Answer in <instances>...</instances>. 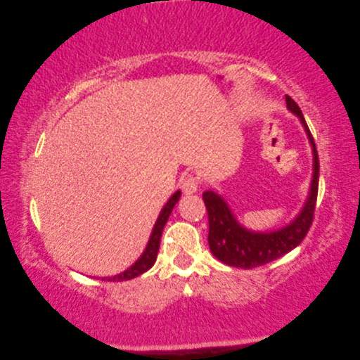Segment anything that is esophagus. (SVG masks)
Segmentation results:
<instances>
[{
    "instance_id": "1",
    "label": "esophagus",
    "mask_w": 360,
    "mask_h": 360,
    "mask_svg": "<svg viewBox=\"0 0 360 360\" xmlns=\"http://www.w3.org/2000/svg\"><path fill=\"white\" fill-rule=\"evenodd\" d=\"M181 190L185 194H193L198 191L199 185H201V179L198 175H186L181 179Z\"/></svg>"
}]
</instances>
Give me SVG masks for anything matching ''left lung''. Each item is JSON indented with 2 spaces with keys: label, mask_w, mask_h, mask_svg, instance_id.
Masks as SVG:
<instances>
[{
  "label": "left lung",
  "mask_w": 360,
  "mask_h": 360,
  "mask_svg": "<svg viewBox=\"0 0 360 360\" xmlns=\"http://www.w3.org/2000/svg\"><path fill=\"white\" fill-rule=\"evenodd\" d=\"M285 102L287 108L300 117L306 134H308L309 143L313 146L314 170L308 201L304 202L302 212L290 225L281 228L278 231L255 233L239 225L229 205L221 196L214 191L202 193V199L209 215L207 239L210 252L228 266L250 269L273 262L276 258L295 249L298 244H302L304 236L308 234L311 225H313L317 188H319V158H317L314 139L309 132L308 124H306L302 110L292 97L285 96Z\"/></svg>",
  "instance_id": "1"
}]
</instances>
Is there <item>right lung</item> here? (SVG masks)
Segmentation results:
<instances>
[{
    "instance_id": "add662e5",
    "label": "right lung",
    "mask_w": 360,
    "mask_h": 360,
    "mask_svg": "<svg viewBox=\"0 0 360 360\" xmlns=\"http://www.w3.org/2000/svg\"><path fill=\"white\" fill-rule=\"evenodd\" d=\"M180 196H181L180 191L174 193V196L169 199L166 205H164V209L161 210V214H159L158 220L155 223V228H153V231H151L148 245H146L145 252L141 253V257L139 258V260L135 262L131 268H127L126 271H122L121 274H116V276H113V278H107V281L117 282V281L134 279V278H137V276L143 274L145 271H148L153 266V264H155L156 257H158V250H159V243H161V236H162L164 225H166V223H167L169 215L172 214V209L175 207V204L179 202Z\"/></svg>"
}]
</instances>
